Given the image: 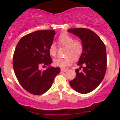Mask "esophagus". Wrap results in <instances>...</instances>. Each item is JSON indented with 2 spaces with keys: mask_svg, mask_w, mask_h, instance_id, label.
I'll list each match as a JSON object with an SVG mask.
<instances>
[{
  "mask_svg": "<svg viewBox=\"0 0 120 120\" xmlns=\"http://www.w3.org/2000/svg\"><path fill=\"white\" fill-rule=\"evenodd\" d=\"M68 71V69H61V71H64V72H65V71Z\"/></svg>",
  "mask_w": 120,
  "mask_h": 120,
  "instance_id": "34e87169",
  "label": "esophagus"
}]
</instances>
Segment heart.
I'll return each instance as SVG.
<instances>
[{"label":"heart","mask_w":120,"mask_h":120,"mask_svg":"<svg viewBox=\"0 0 120 120\" xmlns=\"http://www.w3.org/2000/svg\"><path fill=\"white\" fill-rule=\"evenodd\" d=\"M59 46L67 48L65 55L66 57H59L53 60V64L56 67L66 68L71 64L73 59L78 60L82 54L84 49L83 43L80 40H75V38L68 33L61 34L58 38ZM57 47L55 43H52L49 47V53L51 55L56 56Z\"/></svg>","instance_id":"b5f03b06"}]
</instances>
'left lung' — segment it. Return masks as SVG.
I'll return each mask as SVG.
<instances>
[{
	"label": "left lung",
	"mask_w": 120,
	"mask_h": 120,
	"mask_svg": "<svg viewBox=\"0 0 120 120\" xmlns=\"http://www.w3.org/2000/svg\"><path fill=\"white\" fill-rule=\"evenodd\" d=\"M68 31L80 38L84 49L75 69L76 76L69 83L74 90L81 94L92 91L103 81L107 69L105 46L100 37L90 29H69Z\"/></svg>",
	"instance_id": "obj_1"
}]
</instances>
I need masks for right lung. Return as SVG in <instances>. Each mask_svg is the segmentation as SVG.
Masks as SVG:
<instances>
[{"instance_id": "obj_1", "label": "right lung", "mask_w": 120, "mask_h": 120, "mask_svg": "<svg viewBox=\"0 0 120 120\" xmlns=\"http://www.w3.org/2000/svg\"><path fill=\"white\" fill-rule=\"evenodd\" d=\"M55 31L39 30L22 37L15 49L13 67L21 86L27 92L39 95L49 90L54 78L60 71L59 67H49L45 71L40 65L49 66L52 63L49 47L53 43Z\"/></svg>"}]
</instances>
